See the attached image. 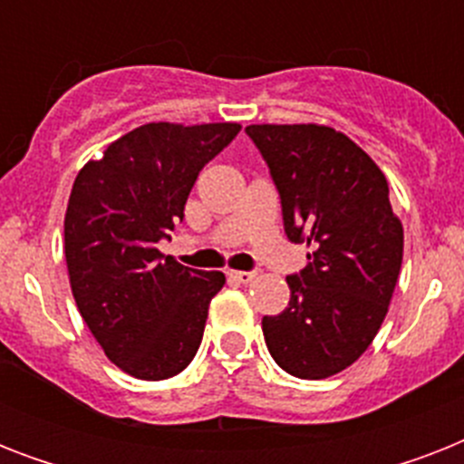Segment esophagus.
<instances>
[{
	"instance_id": "1",
	"label": "esophagus",
	"mask_w": 464,
	"mask_h": 464,
	"mask_svg": "<svg viewBox=\"0 0 464 464\" xmlns=\"http://www.w3.org/2000/svg\"><path fill=\"white\" fill-rule=\"evenodd\" d=\"M228 276H231L233 282L250 284L257 275H255V272H243V269H231V272H228Z\"/></svg>"
}]
</instances>
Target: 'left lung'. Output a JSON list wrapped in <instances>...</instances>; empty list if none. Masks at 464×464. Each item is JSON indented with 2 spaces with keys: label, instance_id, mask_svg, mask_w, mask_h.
<instances>
[{
  "label": "left lung",
  "instance_id": "obj_1",
  "mask_svg": "<svg viewBox=\"0 0 464 464\" xmlns=\"http://www.w3.org/2000/svg\"><path fill=\"white\" fill-rule=\"evenodd\" d=\"M282 197L284 231L313 247L286 276L289 308L262 317L272 359L320 381L366 352L388 315L402 267L404 231L388 180L346 134L324 125H250Z\"/></svg>",
  "mask_w": 464,
  "mask_h": 464
}]
</instances>
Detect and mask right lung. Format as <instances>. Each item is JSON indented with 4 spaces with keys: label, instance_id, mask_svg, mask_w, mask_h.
Listing matches in <instances>:
<instances>
[{
    "label": "right lung",
    "instance_id": "1",
    "mask_svg": "<svg viewBox=\"0 0 464 464\" xmlns=\"http://www.w3.org/2000/svg\"><path fill=\"white\" fill-rule=\"evenodd\" d=\"M238 132V122H149L76 175L64 214L72 294L105 356L140 381L188 368L226 284L221 272L163 257L159 240L185 217L199 170Z\"/></svg>",
    "mask_w": 464,
    "mask_h": 464
}]
</instances>
